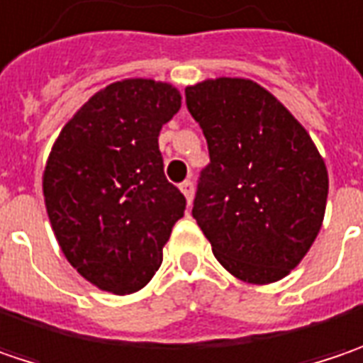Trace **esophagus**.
I'll return each instance as SVG.
<instances>
[{"instance_id":"34e87169","label":"esophagus","mask_w":363,"mask_h":363,"mask_svg":"<svg viewBox=\"0 0 363 363\" xmlns=\"http://www.w3.org/2000/svg\"><path fill=\"white\" fill-rule=\"evenodd\" d=\"M179 190H182L184 196H186L188 204H191V200H194V182H191V179H186V182L179 186Z\"/></svg>"}]
</instances>
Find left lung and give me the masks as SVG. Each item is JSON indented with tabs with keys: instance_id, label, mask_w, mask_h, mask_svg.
<instances>
[{
	"instance_id": "obj_1",
	"label": "left lung",
	"mask_w": 363,
	"mask_h": 363,
	"mask_svg": "<svg viewBox=\"0 0 363 363\" xmlns=\"http://www.w3.org/2000/svg\"><path fill=\"white\" fill-rule=\"evenodd\" d=\"M208 143L191 214L235 278L272 284L315 243L329 175L313 138L267 89L218 77L186 87Z\"/></svg>"
}]
</instances>
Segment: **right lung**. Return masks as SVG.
I'll return each mask as SVG.
<instances>
[{
	"mask_svg": "<svg viewBox=\"0 0 363 363\" xmlns=\"http://www.w3.org/2000/svg\"><path fill=\"white\" fill-rule=\"evenodd\" d=\"M182 108L169 83L104 87L63 126L43 175L45 204L67 262L112 294L145 288L186 198L163 173L159 133Z\"/></svg>",
	"mask_w": 363,
	"mask_h": 363,
	"instance_id": "right-lung-1",
	"label": "right lung"
}]
</instances>
